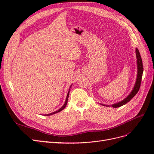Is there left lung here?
Returning <instances> with one entry per match:
<instances>
[{"instance_id": "obj_1", "label": "left lung", "mask_w": 154, "mask_h": 154, "mask_svg": "<svg viewBox=\"0 0 154 154\" xmlns=\"http://www.w3.org/2000/svg\"><path fill=\"white\" fill-rule=\"evenodd\" d=\"M136 57H137V80L136 85H135L134 89L132 90V92L130 93V95L126 97V98L119 102V103L112 105V107H114V108H117V107L122 106L123 105L126 104L128 103V101H130V100H132V97H134L136 95L137 93L138 92L139 88H140L141 86V83L142 80V76H143V62H142V59L140 55V53H139V51L137 49H136Z\"/></svg>"}]
</instances>
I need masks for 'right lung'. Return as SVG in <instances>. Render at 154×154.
<instances>
[{"mask_svg": "<svg viewBox=\"0 0 154 154\" xmlns=\"http://www.w3.org/2000/svg\"><path fill=\"white\" fill-rule=\"evenodd\" d=\"M69 91L68 92V94H67V97H66V102H65V103H64V105L61 107V108H60L58 110H57V111H56V112H53V113H51V114H47V115H45V116H50V115H53V114H56V113H58V112H60V111H62L65 107L66 106V105H67V100H68V97H69Z\"/></svg>", "mask_w": 154, "mask_h": 154, "instance_id": "1", "label": "right lung"}]
</instances>
